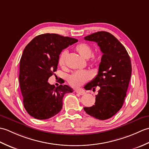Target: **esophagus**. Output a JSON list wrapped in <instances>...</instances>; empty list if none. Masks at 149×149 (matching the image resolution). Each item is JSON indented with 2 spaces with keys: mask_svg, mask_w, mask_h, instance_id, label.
Returning <instances> with one entry per match:
<instances>
[{
  "mask_svg": "<svg viewBox=\"0 0 149 149\" xmlns=\"http://www.w3.org/2000/svg\"><path fill=\"white\" fill-rule=\"evenodd\" d=\"M75 91H76L77 93L81 95H84V94L86 93V92H85V91L83 90H81V89L76 90H75Z\"/></svg>",
  "mask_w": 149,
  "mask_h": 149,
  "instance_id": "1",
  "label": "esophagus"
}]
</instances>
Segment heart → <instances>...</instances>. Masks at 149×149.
<instances>
[{
	"mask_svg": "<svg viewBox=\"0 0 149 149\" xmlns=\"http://www.w3.org/2000/svg\"><path fill=\"white\" fill-rule=\"evenodd\" d=\"M74 49L82 58L88 59L91 58L93 54V49L91 47L86 43H78L74 47ZM68 52L64 50L60 54L58 58V65L62 68H64L66 65V58ZM97 60L93 59L91 61L92 65H96ZM91 79V74L86 70H79L74 72L68 77V83L72 86L77 88L83 85L86 82Z\"/></svg>",
	"mask_w": 149,
	"mask_h": 149,
	"instance_id": "obj_1",
	"label": "heart"
}]
</instances>
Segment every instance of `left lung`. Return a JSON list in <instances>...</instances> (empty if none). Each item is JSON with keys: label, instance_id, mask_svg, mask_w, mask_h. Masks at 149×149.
Listing matches in <instances>:
<instances>
[{"label": "left lung", "instance_id": "left-lung-1", "mask_svg": "<svg viewBox=\"0 0 149 149\" xmlns=\"http://www.w3.org/2000/svg\"><path fill=\"white\" fill-rule=\"evenodd\" d=\"M85 40L97 43L102 56L99 71L86 90L100 89L91 107H85L88 115L97 119L110 118L121 109L131 76V61L125 48L113 34L99 31L84 37Z\"/></svg>", "mask_w": 149, "mask_h": 149}]
</instances>
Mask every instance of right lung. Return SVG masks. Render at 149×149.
I'll return each mask as SVG.
<instances>
[{"label":"right lung","mask_w":149,"mask_h":149,"mask_svg":"<svg viewBox=\"0 0 149 149\" xmlns=\"http://www.w3.org/2000/svg\"><path fill=\"white\" fill-rule=\"evenodd\" d=\"M78 40L57 34H42L27 44L20 61L19 83L25 109L38 120L57 115L63 106L65 94L73 92L67 85L48 83L49 78L58 68L62 50Z\"/></svg>","instance_id":"right-lung-1"}]
</instances>
